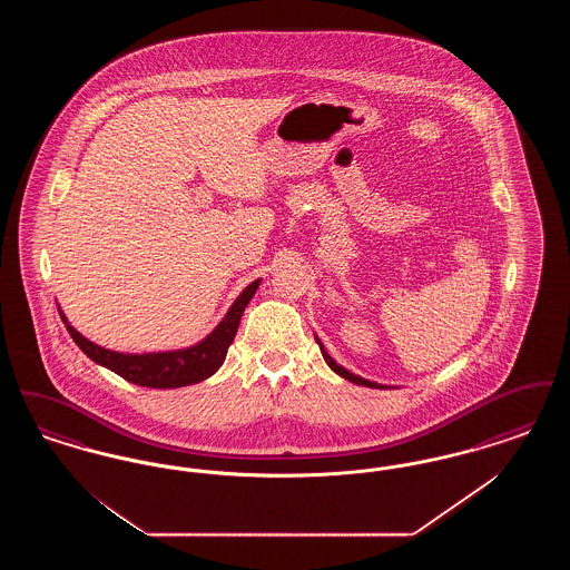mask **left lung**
<instances>
[{"label": "left lung", "instance_id": "8db88e82", "mask_svg": "<svg viewBox=\"0 0 570 570\" xmlns=\"http://www.w3.org/2000/svg\"><path fill=\"white\" fill-rule=\"evenodd\" d=\"M316 342H318V346H321V353H323V356H325L326 365H328V367H331V370H333L335 374H340L342 379L351 380V382H354V384H363V386H370V389H382V386H380V384H376V382H370V380L358 379V376H354V374H351L348 370H344L342 365H337V363H335V361H333V358L328 356V353H326L325 351V346L321 344V340H318V337H316Z\"/></svg>", "mask_w": 570, "mask_h": 570}]
</instances>
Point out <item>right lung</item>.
<instances>
[{"label": "right lung", "mask_w": 570, "mask_h": 570, "mask_svg": "<svg viewBox=\"0 0 570 570\" xmlns=\"http://www.w3.org/2000/svg\"><path fill=\"white\" fill-rule=\"evenodd\" d=\"M258 284L261 279L252 282L233 303V307L228 309L224 321L214 328V333L207 335L200 344L190 346L186 351L149 354L112 353L82 337L75 326L68 325L63 314H61V321L66 323L68 333L72 335V340L77 342L82 353L87 354L91 361L109 367L110 372L119 374L121 379L138 386H149V389H177L216 374L226 358L228 346L237 335L245 305L249 303V298L254 297Z\"/></svg>", "instance_id": "right-lung-1"}]
</instances>
